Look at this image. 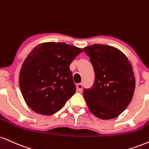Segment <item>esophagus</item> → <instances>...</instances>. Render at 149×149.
Returning <instances> with one entry per match:
<instances>
[{
    "instance_id": "obj_1",
    "label": "esophagus",
    "mask_w": 149,
    "mask_h": 149,
    "mask_svg": "<svg viewBox=\"0 0 149 149\" xmlns=\"http://www.w3.org/2000/svg\"><path fill=\"white\" fill-rule=\"evenodd\" d=\"M76 88H77V90L78 91V92H81L82 89V85L81 83H78L76 85Z\"/></svg>"
}]
</instances>
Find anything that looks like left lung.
Instances as JSON below:
<instances>
[{
	"mask_svg": "<svg viewBox=\"0 0 149 149\" xmlns=\"http://www.w3.org/2000/svg\"><path fill=\"white\" fill-rule=\"evenodd\" d=\"M94 68L92 87L83 96L89 110L101 119H110L123 112L131 101L135 79L130 61L112 46L94 44L83 48Z\"/></svg>",
	"mask_w": 149,
	"mask_h": 149,
	"instance_id": "obj_1",
	"label": "left lung"
}]
</instances>
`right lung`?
I'll return each instance as SVG.
<instances>
[{
	"label": "right lung",
	"mask_w": 149,
	"mask_h": 149,
	"mask_svg": "<svg viewBox=\"0 0 149 149\" xmlns=\"http://www.w3.org/2000/svg\"><path fill=\"white\" fill-rule=\"evenodd\" d=\"M82 51L62 42L39 44L21 67L19 86L27 105L37 113L51 115L76 92L70 64Z\"/></svg>",
	"instance_id": "1"
}]
</instances>
